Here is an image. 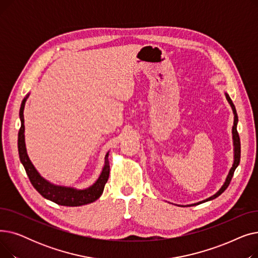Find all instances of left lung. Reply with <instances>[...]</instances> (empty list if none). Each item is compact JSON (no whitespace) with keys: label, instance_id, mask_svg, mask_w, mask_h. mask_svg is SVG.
<instances>
[{"label":"left lung","instance_id":"left-lung-1","mask_svg":"<svg viewBox=\"0 0 258 258\" xmlns=\"http://www.w3.org/2000/svg\"><path fill=\"white\" fill-rule=\"evenodd\" d=\"M226 98H227L228 102L230 103V105H231V107H232V111H233V114H234V122H233V127H232V138H233V145H234V162H233V165H232L231 169H230V171H229V173H228V175H227V178H226L225 183L223 184V186L221 187V189H220V190H219L218 192H216L215 195H213L212 197H210V198H208V199L204 200V201H201V202H199V203H196V204L187 205V206H195V205H199V204H202V203H205V202L211 201V200H213V199H215V198H218L219 196H221V195L226 190L227 187H228V186H229V184H230V182H231L232 177H233V174H234V171H235L236 167H237V166H238V164H239V161H240V140H239V136H238L237 128H236V126H237V122H238V118H237V114H236L235 106H234V104H233V102H232L231 98L229 97V95H228L227 93H226Z\"/></svg>","mask_w":258,"mask_h":258}]
</instances>
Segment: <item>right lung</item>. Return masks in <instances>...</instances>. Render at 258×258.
Segmentation results:
<instances>
[{"label": "right lung", "instance_id": "1", "mask_svg": "<svg viewBox=\"0 0 258 258\" xmlns=\"http://www.w3.org/2000/svg\"><path fill=\"white\" fill-rule=\"evenodd\" d=\"M29 94L23 99L21 108H20V119H21V128L19 131V137H18V148H19V155L22 164L26 170L27 175L36 190L42 195L45 199L50 200L54 203H56L61 206H83L90 204L100 198L103 192L104 185L107 182L108 175H110V163H108V153L105 155L104 158V166L102 171L99 175L97 181L95 182L92 186L86 189H76L72 187H66V186H58L50 183L49 181L45 180L42 175L38 173L35 169L31 161L27 155L26 151V144H25V125H24V107L25 102L28 98Z\"/></svg>", "mask_w": 258, "mask_h": 258}]
</instances>
